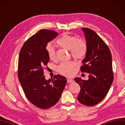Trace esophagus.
<instances>
[{
  "label": "esophagus",
  "mask_w": 125,
  "mask_h": 125,
  "mask_svg": "<svg viewBox=\"0 0 125 125\" xmlns=\"http://www.w3.org/2000/svg\"><path fill=\"white\" fill-rule=\"evenodd\" d=\"M73 82H74L73 80H72L71 79H67V83H72Z\"/></svg>",
  "instance_id": "esophagus-1"
}]
</instances>
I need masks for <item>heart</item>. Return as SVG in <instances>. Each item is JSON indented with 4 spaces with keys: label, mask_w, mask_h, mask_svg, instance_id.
I'll return each instance as SVG.
<instances>
[{
    "label": "heart",
    "mask_w": 125,
    "mask_h": 125,
    "mask_svg": "<svg viewBox=\"0 0 125 125\" xmlns=\"http://www.w3.org/2000/svg\"><path fill=\"white\" fill-rule=\"evenodd\" d=\"M57 43L60 46L71 51L72 55L77 60H83L87 53V46L84 42L79 40L74 36L64 34L57 40ZM46 51L49 58L51 60L56 58V50L53 45L49 43L46 47ZM75 63L73 62L61 63L57 67L59 73L65 76H72L74 73Z\"/></svg>",
    "instance_id": "b5f03b06"
}]
</instances>
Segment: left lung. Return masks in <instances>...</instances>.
<instances>
[{"label": "left lung", "instance_id": "1", "mask_svg": "<svg viewBox=\"0 0 125 125\" xmlns=\"http://www.w3.org/2000/svg\"><path fill=\"white\" fill-rule=\"evenodd\" d=\"M81 29L87 51L80 70L89 75L87 80L78 77L74 79L81 88L77 98L83 105L94 106L105 98L113 83L112 55L107 45L95 31L87 28Z\"/></svg>", "mask_w": 125, "mask_h": 125}]
</instances>
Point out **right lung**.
Here are the masks:
<instances>
[{
  "mask_svg": "<svg viewBox=\"0 0 125 125\" xmlns=\"http://www.w3.org/2000/svg\"><path fill=\"white\" fill-rule=\"evenodd\" d=\"M58 34L48 29L40 30L24 42L20 52V82L27 99L42 109L51 108L57 103L67 83L66 78L61 75L46 80L44 73V67L50 59L46 47Z\"/></svg>",
  "mask_w": 125,
  "mask_h": 125,
  "instance_id": "add662e5",
  "label": "right lung"
}]
</instances>
